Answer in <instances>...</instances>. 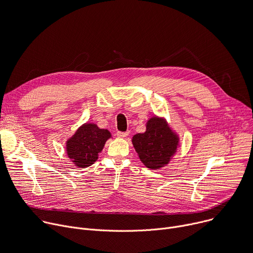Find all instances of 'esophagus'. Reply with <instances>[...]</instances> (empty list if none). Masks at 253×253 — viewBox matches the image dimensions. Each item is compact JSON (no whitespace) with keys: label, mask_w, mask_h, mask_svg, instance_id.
<instances>
[{"label":"esophagus","mask_w":253,"mask_h":253,"mask_svg":"<svg viewBox=\"0 0 253 253\" xmlns=\"http://www.w3.org/2000/svg\"><path fill=\"white\" fill-rule=\"evenodd\" d=\"M129 135V132H118L117 133V136L119 137V138H125V137H127Z\"/></svg>","instance_id":"obj_1"}]
</instances>
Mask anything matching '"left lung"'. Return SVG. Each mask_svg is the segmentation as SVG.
<instances>
[{
  "mask_svg": "<svg viewBox=\"0 0 253 253\" xmlns=\"http://www.w3.org/2000/svg\"><path fill=\"white\" fill-rule=\"evenodd\" d=\"M143 133L132 137V144L141 163L150 169L167 167L179 147V135L165 117L153 115Z\"/></svg>",
  "mask_w": 253,
  "mask_h": 253,
  "instance_id": "1",
  "label": "left lung"
}]
</instances>
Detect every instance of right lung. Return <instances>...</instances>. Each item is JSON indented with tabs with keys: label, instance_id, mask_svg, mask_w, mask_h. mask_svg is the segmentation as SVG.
<instances>
[{
	"label": "right lung",
	"instance_id": "obj_1",
	"mask_svg": "<svg viewBox=\"0 0 253 253\" xmlns=\"http://www.w3.org/2000/svg\"><path fill=\"white\" fill-rule=\"evenodd\" d=\"M110 138L112 134L108 129L100 128L96 123H84L66 139V155L77 168H87L96 163Z\"/></svg>",
	"mask_w": 253,
	"mask_h": 253
}]
</instances>
